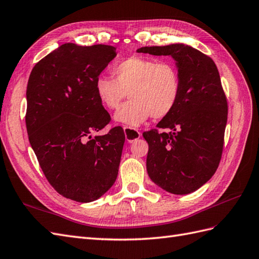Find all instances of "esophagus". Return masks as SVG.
<instances>
[{"instance_id":"1","label":"esophagus","mask_w":259,"mask_h":259,"mask_svg":"<svg viewBox=\"0 0 259 259\" xmlns=\"http://www.w3.org/2000/svg\"><path fill=\"white\" fill-rule=\"evenodd\" d=\"M123 131H124L125 140H127L128 142H134L141 137V134L137 129L127 127V125H124V127H123Z\"/></svg>"}]
</instances>
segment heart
Here are the masks:
<instances>
[{
	"label": "heart",
	"instance_id": "1",
	"mask_svg": "<svg viewBox=\"0 0 259 259\" xmlns=\"http://www.w3.org/2000/svg\"><path fill=\"white\" fill-rule=\"evenodd\" d=\"M115 78L98 76L96 95L106 108L117 109L115 121L138 127L152 116L160 119L169 115L180 99L182 82L177 66L170 61L157 62L154 59L130 57L111 70Z\"/></svg>",
	"mask_w": 259,
	"mask_h": 259
}]
</instances>
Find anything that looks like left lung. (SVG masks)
<instances>
[{
    "mask_svg": "<svg viewBox=\"0 0 259 259\" xmlns=\"http://www.w3.org/2000/svg\"><path fill=\"white\" fill-rule=\"evenodd\" d=\"M137 52L169 56L180 72V99L169 115L143 134L147 170L158 187L174 195L194 193L213 176L221 160L228 102L213 60L184 44L142 47Z\"/></svg>",
    "mask_w": 259,
    "mask_h": 259,
    "instance_id": "1",
    "label": "left lung"
}]
</instances>
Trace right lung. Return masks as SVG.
Returning a JSON list of instances; mask_svg holds the SVG:
<instances>
[{
  "label": "right lung",
  "instance_id": "1",
  "mask_svg": "<svg viewBox=\"0 0 259 259\" xmlns=\"http://www.w3.org/2000/svg\"><path fill=\"white\" fill-rule=\"evenodd\" d=\"M116 56L112 46L68 42L41 59L29 75V142L51 186L71 200L94 201L116 182L122 128L93 137L110 121L95 81Z\"/></svg>",
  "mask_w": 259,
  "mask_h": 259
}]
</instances>
